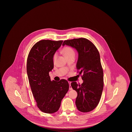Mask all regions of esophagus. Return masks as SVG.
<instances>
[{
	"instance_id": "obj_1",
	"label": "esophagus",
	"mask_w": 132,
	"mask_h": 132,
	"mask_svg": "<svg viewBox=\"0 0 132 132\" xmlns=\"http://www.w3.org/2000/svg\"><path fill=\"white\" fill-rule=\"evenodd\" d=\"M68 83H69V89L70 90H72V87H71V86H70V84H71V82H70V81H68Z\"/></svg>"
}]
</instances>
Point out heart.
<instances>
[{"label": "heart", "mask_w": 132, "mask_h": 132, "mask_svg": "<svg viewBox=\"0 0 132 132\" xmlns=\"http://www.w3.org/2000/svg\"><path fill=\"white\" fill-rule=\"evenodd\" d=\"M63 53L65 55V57H68V56L71 55H75V52L73 50V49L69 47V46H66L63 49ZM56 58H57V53H55L53 56V60L55 61Z\"/></svg>", "instance_id": "1"}]
</instances>
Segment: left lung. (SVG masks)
Segmentation results:
<instances>
[{"mask_svg":"<svg viewBox=\"0 0 132 132\" xmlns=\"http://www.w3.org/2000/svg\"><path fill=\"white\" fill-rule=\"evenodd\" d=\"M76 49L78 53L76 64L83 83L78 85L72 82L71 86L77 92L76 99L77 109L88 112L98 105L103 89V72L98 50L91 41L85 38L65 40L63 43Z\"/></svg>","mask_w":132,"mask_h":132,"instance_id":"obj_1","label":"left lung"}]
</instances>
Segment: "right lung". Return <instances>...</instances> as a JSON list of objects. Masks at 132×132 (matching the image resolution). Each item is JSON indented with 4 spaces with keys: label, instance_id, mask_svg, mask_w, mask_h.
<instances>
[{
    "label": "right lung",
    "instance_id": "right-lung-1",
    "mask_svg": "<svg viewBox=\"0 0 132 132\" xmlns=\"http://www.w3.org/2000/svg\"><path fill=\"white\" fill-rule=\"evenodd\" d=\"M63 41L43 40L35 43L27 59V71L37 106L43 112H57L69 89L65 79L51 81L49 72L54 68L53 56Z\"/></svg>",
    "mask_w": 132,
    "mask_h": 132
}]
</instances>
